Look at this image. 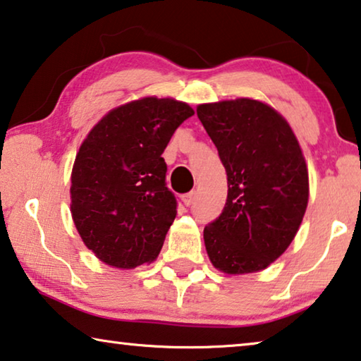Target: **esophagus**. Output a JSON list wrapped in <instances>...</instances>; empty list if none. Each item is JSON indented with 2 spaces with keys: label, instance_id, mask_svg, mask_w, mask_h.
<instances>
[{
  "label": "esophagus",
  "instance_id": "obj_1",
  "mask_svg": "<svg viewBox=\"0 0 361 361\" xmlns=\"http://www.w3.org/2000/svg\"><path fill=\"white\" fill-rule=\"evenodd\" d=\"M194 201H196V192H188L186 196H183V202H185L186 207H190V205L194 204Z\"/></svg>",
  "mask_w": 361,
  "mask_h": 361
}]
</instances>
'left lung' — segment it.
Returning a JSON list of instances; mask_svg holds the SVG:
<instances>
[{
  "label": "left lung",
  "instance_id": "1",
  "mask_svg": "<svg viewBox=\"0 0 361 361\" xmlns=\"http://www.w3.org/2000/svg\"><path fill=\"white\" fill-rule=\"evenodd\" d=\"M197 117L219 151L228 197L204 228L216 270L267 268L293 243L308 204V171L294 131L265 102L239 98L197 106Z\"/></svg>",
  "mask_w": 361,
  "mask_h": 361
}]
</instances>
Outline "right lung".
Listing matches in <instances>:
<instances>
[{"label": "right lung", "instance_id": "1", "mask_svg": "<svg viewBox=\"0 0 361 361\" xmlns=\"http://www.w3.org/2000/svg\"><path fill=\"white\" fill-rule=\"evenodd\" d=\"M194 116L186 102L142 98L106 114L80 146L71 212L85 245L101 262L136 268L152 262L176 216L162 152Z\"/></svg>", "mask_w": 361, "mask_h": 361}]
</instances>
